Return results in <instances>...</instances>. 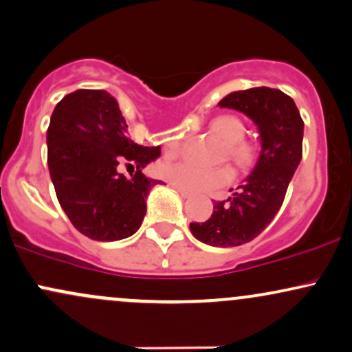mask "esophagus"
I'll return each instance as SVG.
<instances>
[{
  "instance_id": "obj_1",
  "label": "esophagus",
  "mask_w": 352,
  "mask_h": 352,
  "mask_svg": "<svg viewBox=\"0 0 352 352\" xmlns=\"http://www.w3.org/2000/svg\"><path fill=\"white\" fill-rule=\"evenodd\" d=\"M172 188L175 190L177 193H179L182 199H188V197H192V193H190L188 190H184V188H179V187H173V185H172Z\"/></svg>"
}]
</instances>
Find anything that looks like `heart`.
Segmentation results:
<instances>
[{
    "label": "heart",
    "mask_w": 352,
    "mask_h": 352,
    "mask_svg": "<svg viewBox=\"0 0 352 352\" xmlns=\"http://www.w3.org/2000/svg\"><path fill=\"white\" fill-rule=\"evenodd\" d=\"M208 129L221 142L227 144L225 157H230L241 168L252 167L254 160H256V147L243 140L245 125L240 119L233 116L215 117L210 122ZM165 147H167L168 155H173L177 148H179V139L167 140ZM159 173L164 180H167L173 187L197 193L215 192V190L227 187L228 184L235 180V172H233L232 167H220L213 168V170H207V168L195 167V165L187 162L162 164L159 168Z\"/></svg>",
    "instance_id": "heart-1"
}]
</instances>
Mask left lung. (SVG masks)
I'll return each mask as SVG.
<instances>
[{"label": "left lung", "instance_id": "obj_1", "mask_svg": "<svg viewBox=\"0 0 352 352\" xmlns=\"http://www.w3.org/2000/svg\"><path fill=\"white\" fill-rule=\"evenodd\" d=\"M253 120L261 151L254 168L223 201L213 204L207 221L190 223L192 235L210 246H238L252 241L272 223L302 155V119L294 100L272 87L236 91L218 102ZM232 192V190H230Z\"/></svg>", "mask_w": 352, "mask_h": 352}]
</instances>
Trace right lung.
<instances>
[{
	"label": "right lung",
	"mask_w": 352,
	"mask_h": 352,
	"mask_svg": "<svg viewBox=\"0 0 352 352\" xmlns=\"http://www.w3.org/2000/svg\"><path fill=\"white\" fill-rule=\"evenodd\" d=\"M47 167L64 213L78 232L98 241L134 235L147 195L160 184L142 168L160 155L129 139L117 100L102 89H78L54 107L47 127ZM125 162L131 177L116 172Z\"/></svg>",
	"instance_id": "right-lung-1"
}]
</instances>
